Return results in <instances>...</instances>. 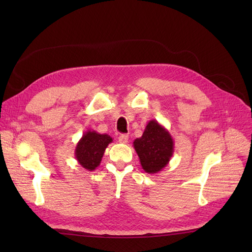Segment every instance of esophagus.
<instances>
[{"mask_svg": "<svg viewBox=\"0 0 252 252\" xmlns=\"http://www.w3.org/2000/svg\"><path fill=\"white\" fill-rule=\"evenodd\" d=\"M128 139H129L128 134H121L119 136V142L122 144H126L128 142Z\"/></svg>", "mask_w": 252, "mask_h": 252, "instance_id": "esophagus-1", "label": "esophagus"}]
</instances>
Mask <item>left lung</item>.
<instances>
[{
    "label": "left lung",
    "instance_id": "1",
    "mask_svg": "<svg viewBox=\"0 0 252 252\" xmlns=\"http://www.w3.org/2000/svg\"><path fill=\"white\" fill-rule=\"evenodd\" d=\"M133 147L139 156L142 168L154 174L168 165L173 155L174 142L167 129L156 120H151L143 135L133 141Z\"/></svg>",
    "mask_w": 252,
    "mask_h": 252
}]
</instances>
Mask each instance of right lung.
<instances>
[{"label":"right lung","mask_w":252,"mask_h":252,"mask_svg":"<svg viewBox=\"0 0 252 252\" xmlns=\"http://www.w3.org/2000/svg\"><path fill=\"white\" fill-rule=\"evenodd\" d=\"M111 142L112 138L108 134L87 130L75 147V158L83 168L93 171L101 164L105 149Z\"/></svg>","instance_id":"right-lung-1"}]
</instances>
